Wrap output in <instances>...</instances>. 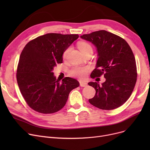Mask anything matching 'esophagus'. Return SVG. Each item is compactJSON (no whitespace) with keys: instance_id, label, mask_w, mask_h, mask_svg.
<instances>
[{"instance_id":"34e87169","label":"esophagus","mask_w":150,"mask_h":150,"mask_svg":"<svg viewBox=\"0 0 150 150\" xmlns=\"http://www.w3.org/2000/svg\"><path fill=\"white\" fill-rule=\"evenodd\" d=\"M80 85L81 87H85V86H88V83L86 82H84V81H80Z\"/></svg>"}]
</instances>
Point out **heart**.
<instances>
[{
  "instance_id": "obj_1",
  "label": "heart",
  "mask_w": 150,
  "mask_h": 150,
  "mask_svg": "<svg viewBox=\"0 0 150 150\" xmlns=\"http://www.w3.org/2000/svg\"><path fill=\"white\" fill-rule=\"evenodd\" d=\"M78 47L83 54H84L85 53L89 51H92V47L90 45V44L86 42H79L78 44ZM69 51V48L67 49L64 51V53H63V58H66L67 57ZM88 71V67L77 66L72 68L69 71V75L72 76L78 77L79 78H81V79H83V78H84L86 76V75H87Z\"/></svg>"
}]
</instances>
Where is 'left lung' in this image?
<instances>
[{"instance_id": "1", "label": "left lung", "mask_w": 150, "mask_h": 150, "mask_svg": "<svg viewBox=\"0 0 150 150\" xmlns=\"http://www.w3.org/2000/svg\"><path fill=\"white\" fill-rule=\"evenodd\" d=\"M80 37L97 48L98 58L91 77L103 74L106 78L101 85L97 82L88 83L96 91L89 103L103 110L120 107L131 96L137 81L136 63L131 47L125 39L106 30Z\"/></svg>"}]
</instances>
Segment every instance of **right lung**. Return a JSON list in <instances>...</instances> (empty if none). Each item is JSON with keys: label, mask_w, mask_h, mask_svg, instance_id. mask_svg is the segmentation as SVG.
Returning a JSON list of instances; mask_svg holds the SVG:
<instances>
[{"label": "right lung", "mask_w": 150, "mask_h": 150, "mask_svg": "<svg viewBox=\"0 0 150 150\" xmlns=\"http://www.w3.org/2000/svg\"><path fill=\"white\" fill-rule=\"evenodd\" d=\"M78 35L48 33L30 41L20 55L16 78L27 105L42 114L56 112L64 107L70 91L80 83L74 78L57 80L52 71L62 62V55Z\"/></svg>", "instance_id": "obj_1"}]
</instances>
